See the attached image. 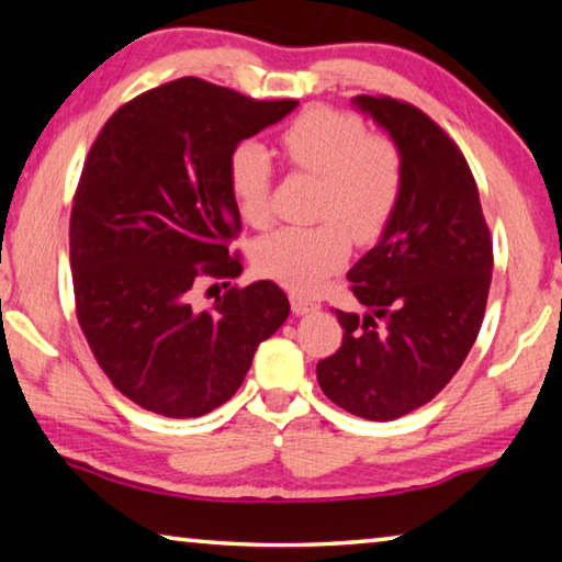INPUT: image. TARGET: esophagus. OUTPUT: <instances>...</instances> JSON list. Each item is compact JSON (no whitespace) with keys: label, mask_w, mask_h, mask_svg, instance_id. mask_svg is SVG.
<instances>
[{"label":"esophagus","mask_w":562,"mask_h":562,"mask_svg":"<svg viewBox=\"0 0 562 562\" xmlns=\"http://www.w3.org/2000/svg\"><path fill=\"white\" fill-rule=\"evenodd\" d=\"M290 304L294 315H310V312L319 310V304L310 297H302V294H290Z\"/></svg>","instance_id":"obj_1"}]
</instances>
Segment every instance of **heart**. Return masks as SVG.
I'll return each instance as SVG.
<instances>
[{"mask_svg":"<svg viewBox=\"0 0 562 562\" xmlns=\"http://www.w3.org/2000/svg\"><path fill=\"white\" fill-rule=\"evenodd\" d=\"M288 166L319 176L315 225L280 227L255 245L262 274L297 292H312L349 258V235L372 245L386 233L402 203L406 168L392 138L367 133L355 113L329 106L302 111L280 133ZM227 186L237 211L250 225L270 221L272 164L255 140L237 144L227 156Z\"/></svg>","mask_w":562,"mask_h":562,"instance_id":"b5f03b06","label":"heart"}]
</instances>
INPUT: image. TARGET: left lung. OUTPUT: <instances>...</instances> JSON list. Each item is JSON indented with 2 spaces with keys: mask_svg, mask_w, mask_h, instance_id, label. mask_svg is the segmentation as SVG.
Returning a JSON list of instances; mask_svg holds the SVG:
<instances>
[{
  "mask_svg": "<svg viewBox=\"0 0 562 562\" xmlns=\"http://www.w3.org/2000/svg\"><path fill=\"white\" fill-rule=\"evenodd\" d=\"M404 156L402 203L372 250L347 272L367 315L337 310L345 335L317 382L345 412L392 422L429 404L469 357L486 315L493 243L461 148L422 109L355 99Z\"/></svg>",
  "mask_w": 562,
  "mask_h": 562,
  "instance_id": "obj_1",
  "label": "left lung"
}]
</instances>
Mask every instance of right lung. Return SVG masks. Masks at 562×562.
I'll return each instance as SVG.
<instances>
[{"label": "right lung", "instance_id": "1", "mask_svg": "<svg viewBox=\"0 0 562 562\" xmlns=\"http://www.w3.org/2000/svg\"><path fill=\"white\" fill-rule=\"evenodd\" d=\"M294 106L183 76L123 103L83 160L69 223L76 319L103 374L146 412L195 418L225 404L290 315L274 282L231 284L243 225L227 156ZM207 279L226 292L205 308Z\"/></svg>", "mask_w": 562, "mask_h": 562}]
</instances>
